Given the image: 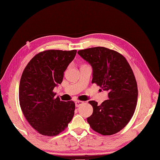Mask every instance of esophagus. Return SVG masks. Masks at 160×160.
<instances>
[{"label":"esophagus","mask_w":160,"mask_h":160,"mask_svg":"<svg viewBox=\"0 0 160 160\" xmlns=\"http://www.w3.org/2000/svg\"><path fill=\"white\" fill-rule=\"evenodd\" d=\"M83 103V102L82 101H79V100H77L76 102H75V106H76L77 107H80L81 104H82Z\"/></svg>","instance_id":"obj_1"}]
</instances>
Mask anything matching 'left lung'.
I'll return each mask as SVG.
<instances>
[{"instance_id":"8db88e82","label":"left lung","mask_w":160,"mask_h":160,"mask_svg":"<svg viewBox=\"0 0 160 160\" xmlns=\"http://www.w3.org/2000/svg\"><path fill=\"white\" fill-rule=\"evenodd\" d=\"M78 53L91 65L92 83L108 92V99L100 105L89 102L93 112L87 121L99 134H116L127 125L136 108L138 88L133 71L124 56L107 48H89Z\"/></svg>"}]
</instances>
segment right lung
Listing matches in <instances>:
<instances>
[{"label": "right lung", "mask_w": 160, "mask_h": 160, "mask_svg": "<svg viewBox=\"0 0 160 160\" xmlns=\"http://www.w3.org/2000/svg\"><path fill=\"white\" fill-rule=\"evenodd\" d=\"M77 50L39 53L24 69L19 83V104L29 124L45 136H56L68 127L74 114L72 101H61L53 92Z\"/></svg>", "instance_id": "1"}]
</instances>
